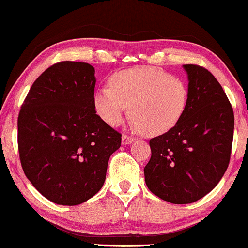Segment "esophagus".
I'll list each match as a JSON object with an SVG mask.
<instances>
[{
	"instance_id": "obj_1",
	"label": "esophagus",
	"mask_w": 248,
	"mask_h": 248,
	"mask_svg": "<svg viewBox=\"0 0 248 248\" xmlns=\"http://www.w3.org/2000/svg\"><path fill=\"white\" fill-rule=\"evenodd\" d=\"M134 141H135V138L132 137V135L123 134V137H122V144H130Z\"/></svg>"
}]
</instances>
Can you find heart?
Wrapping results in <instances>:
<instances>
[{"instance_id": "obj_1", "label": "heart", "mask_w": 248, "mask_h": 248, "mask_svg": "<svg viewBox=\"0 0 248 248\" xmlns=\"http://www.w3.org/2000/svg\"><path fill=\"white\" fill-rule=\"evenodd\" d=\"M108 84L96 90L93 107L109 125L120 124L130 106L135 127L147 135H160L174 128L188 108L187 83L157 67L120 71Z\"/></svg>"}]
</instances>
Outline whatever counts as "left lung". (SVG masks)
Returning a JSON list of instances; mask_svg holds the SVG:
<instances>
[{
    "mask_svg": "<svg viewBox=\"0 0 248 248\" xmlns=\"http://www.w3.org/2000/svg\"><path fill=\"white\" fill-rule=\"evenodd\" d=\"M189 104L170 131L152 138L144 167L148 188L164 201L187 204L211 192L228 168L233 110L218 80L205 67L185 64Z\"/></svg>",
    "mask_w": 248,
    "mask_h": 248,
    "instance_id": "obj_1",
    "label": "left lung"
}]
</instances>
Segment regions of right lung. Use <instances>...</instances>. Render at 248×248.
Here are the masks:
<instances>
[{
  "instance_id": "add662e5",
  "label": "right lung",
  "mask_w": 248,
  "mask_h": 248,
  "mask_svg": "<svg viewBox=\"0 0 248 248\" xmlns=\"http://www.w3.org/2000/svg\"><path fill=\"white\" fill-rule=\"evenodd\" d=\"M94 69L63 61L32 83L18 116L22 169L40 194L56 204L78 205L103 187L122 134L96 114Z\"/></svg>"
}]
</instances>
